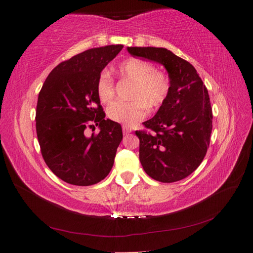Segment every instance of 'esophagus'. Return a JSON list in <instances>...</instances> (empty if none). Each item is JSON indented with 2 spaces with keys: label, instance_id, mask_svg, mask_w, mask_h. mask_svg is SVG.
I'll use <instances>...</instances> for the list:
<instances>
[{
  "label": "esophagus",
  "instance_id": "1",
  "mask_svg": "<svg viewBox=\"0 0 253 253\" xmlns=\"http://www.w3.org/2000/svg\"><path fill=\"white\" fill-rule=\"evenodd\" d=\"M131 131H132V129H131V128H130L129 126H126V125L123 126V132H124V133H129V132H131Z\"/></svg>",
  "mask_w": 253,
  "mask_h": 253
}]
</instances>
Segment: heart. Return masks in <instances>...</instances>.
I'll use <instances>...</instances> for the list:
<instances>
[{
  "instance_id": "obj_1",
  "label": "heart",
  "mask_w": 253,
  "mask_h": 253,
  "mask_svg": "<svg viewBox=\"0 0 253 253\" xmlns=\"http://www.w3.org/2000/svg\"><path fill=\"white\" fill-rule=\"evenodd\" d=\"M122 79L131 82L130 101H117L106 110L111 121L133 126L148 115L149 107L158 110L162 106L169 94V80L163 73L155 69L153 64L128 58L117 67ZM96 95L101 103H109L115 95L114 80L107 72H102L96 80Z\"/></svg>"
}]
</instances>
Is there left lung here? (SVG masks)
Wrapping results in <instances>:
<instances>
[{"label":"left lung","instance_id":"obj_1","mask_svg":"<svg viewBox=\"0 0 253 253\" xmlns=\"http://www.w3.org/2000/svg\"><path fill=\"white\" fill-rule=\"evenodd\" d=\"M132 56L162 64L169 73V94L147 129L136 130L139 159L144 171L161 182L186 178L201 164L212 132L208 89L196 68L164 47L128 46Z\"/></svg>","mask_w":253,"mask_h":253}]
</instances>
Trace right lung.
<instances>
[{"instance_id": "1", "label": "right lung", "mask_w": 253, "mask_h": 253, "mask_svg": "<svg viewBox=\"0 0 253 253\" xmlns=\"http://www.w3.org/2000/svg\"><path fill=\"white\" fill-rule=\"evenodd\" d=\"M124 45L94 47L64 61L45 79L38 96L36 129L42 158L58 178L90 186L111 171L123 139L118 123L105 120L96 80ZM100 127L85 137L87 127Z\"/></svg>"}]
</instances>
